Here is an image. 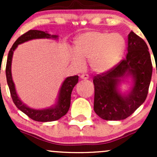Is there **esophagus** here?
<instances>
[{"label": "esophagus", "instance_id": "1", "mask_svg": "<svg viewBox=\"0 0 157 157\" xmlns=\"http://www.w3.org/2000/svg\"><path fill=\"white\" fill-rule=\"evenodd\" d=\"M80 78L81 79H83V80H87V79H89V75L88 74H82V75H80Z\"/></svg>", "mask_w": 157, "mask_h": 157}]
</instances>
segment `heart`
<instances>
[{
    "label": "heart",
    "mask_w": 157,
    "mask_h": 157,
    "mask_svg": "<svg viewBox=\"0 0 157 157\" xmlns=\"http://www.w3.org/2000/svg\"><path fill=\"white\" fill-rule=\"evenodd\" d=\"M124 48L125 41L118 33L86 32L76 39V53L71 54V61L79 70L84 68L85 61H89L94 72L102 74L118 64Z\"/></svg>",
    "instance_id": "b5f03b06"
}]
</instances>
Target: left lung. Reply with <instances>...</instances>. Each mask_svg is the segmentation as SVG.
Wrapping results in <instances>:
<instances>
[{"mask_svg": "<svg viewBox=\"0 0 157 157\" xmlns=\"http://www.w3.org/2000/svg\"><path fill=\"white\" fill-rule=\"evenodd\" d=\"M125 59L110 71L94 77V111L101 118H127L144 102L152 77L151 58L146 42L134 32L128 34ZM132 79L129 91L120 90L121 82Z\"/></svg>", "mask_w": 157, "mask_h": 157, "instance_id": "obj_1", "label": "left lung"}]
</instances>
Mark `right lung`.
<instances>
[{"instance_id":"add662e5","label":"right lung","mask_w":157,"mask_h":157,"mask_svg":"<svg viewBox=\"0 0 157 157\" xmlns=\"http://www.w3.org/2000/svg\"><path fill=\"white\" fill-rule=\"evenodd\" d=\"M37 39H52L58 40V36L49 34L47 31L44 32L41 30L33 29L29 30L27 33H24L20 37H19L13 43L12 48H10L8 53V57H7V66H6V77H7V84L10 89L11 97L16 106L21 112L28 115L30 118L34 121H42V122L56 121L65 115L68 112L70 105H71V93L75 85L78 83V76L76 75L67 77L64 80L60 88L56 103L52 106L42 109H32L22 102L17 95L15 84L12 78L11 64H12L13 55L14 51L20 44Z\"/></svg>"}]
</instances>
